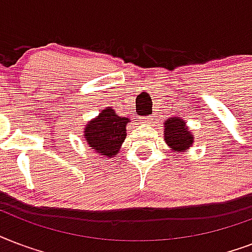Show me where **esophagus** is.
I'll list each match as a JSON object with an SVG mask.
<instances>
[{
    "label": "esophagus",
    "instance_id": "obj_1",
    "mask_svg": "<svg viewBox=\"0 0 252 252\" xmlns=\"http://www.w3.org/2000/svg\"><path fill=\"white\" fill-rule=\"evenodd\" d=\"M153 120H154V116L142 117V121H143V124H146V125H150V124H153Z\"/></svg>",
    "mask_w": 252,
    "mask_h": 252
}]
</instances>
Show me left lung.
<instances>
[{
	"label": "left lung",
	"mask_w": 252,
	"mask_h": 252,
	"mask_svg": "<svg viewBox=\"0 0 252 252\" xmlns=\"http://www.w3.org/2000/svg\"><path fill=\"white\" fill-rule=\"evenodd\" d=\"M164 139L171 150L184 151L192 144L193 136L187 130L184 121L169 118L164 122Z\"/></svg>",
	"instance_id": "left-lung-1"
}]
</instances>
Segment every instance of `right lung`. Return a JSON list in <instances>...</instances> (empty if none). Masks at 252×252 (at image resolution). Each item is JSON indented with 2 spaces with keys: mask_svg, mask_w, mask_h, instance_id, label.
<instances>
[{
  "mask_svg": "<svg viewBox=\"0 0 252 252\" xmlns=\"http://www.w3.org/2000/svg\"><path fill=\"white\" fill-rule=\"evenodd\" d=\"M128 118H121L113 109H106L85 127V139L95 153L113 157L126 136Z\"/></svg>",
  "mask_w": 252,
  "mask_h": 252,
  "instance_id": "1",
  "label": "right lung"
}]
</instances>
